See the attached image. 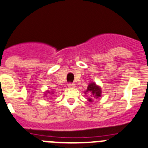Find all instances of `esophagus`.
I'll use <instances>...</instances> for the list:
<instances>
[{"instance_id": "1", "label": "esophagus", "mask_w": 148, "mask_h": 148, "mask_svg": "<svg viewBox=\"0 0 148 148\" xmlns=\"http://www.w3.org/2000/svg\"><path fill=\"white\" fill-rule=\"evenodd\" d=\"M68 87L69 88H74V87H75V84H74V83H69V84H68Z\"/></svg>"}]
</instances>
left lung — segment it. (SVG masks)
Segmentation results:
<instances>
[{
    "instance_id": "1",
    "label": "left lung",
    "mask_w": 148,
    "mask_h": 148,
    "mask_svg": "<svg viewBox=\"0 0 148 148\" xmlns=\"http://www.w3.org/2000/svg\"><path fill=\"white\" fill-rule=\"evenodd\" d=\"M84 92L88 96V101L92 103L94 100H97L99 97H101L102 90L100 86L96 84L95 82H91L89 83L87 90Z\"/></svg>"
}]
</instances>
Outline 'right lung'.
<instances>
[{
    "instance_id": "1",
    "label": "right lung",
    "mask_w": 148,
    "mask_h": 148,
    "mask_svg": "<svg viewBox=\"0 0 148 148\" xmlns=\"http://www.w3.org/2000/svg\"><path fill=\"white\" fill-rule=\"evenodd\" d=\"M54 93H55V92L54 91H53V90H47L45 92H44V95H43V97H45V96H47V95H53Z\"/></svg>"
}]
</instances>
